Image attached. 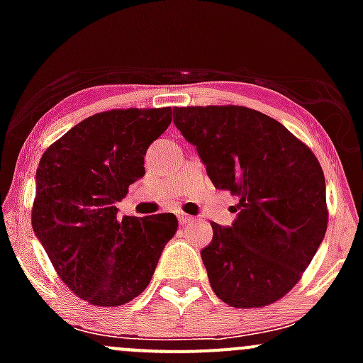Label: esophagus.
I'll return each mask as SVG.
<instances>
[{
	"label": "esophagus",
	"mask_w": 363,
	"mask_h": 363,
	"mask_svg": "<svg viewBox=\"0 0 363 363\" xmlns=\"http://www.w3.org/2000/svg\"><path fill=\"white\" fill-rule=\"evenodd\" d=\"M177 218H179V223H181V225H182V226L189 225V223H191V221H193V218H191V216L184 214V212H179V214H177Z\"/></svg>",
	"instance_id": "esophagus-1"
}]
</instances>
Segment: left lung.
I'll return each instance as SVG.
<instances>
[{
	"label": "left lung",
	"mask_w": 363,
	"mask_h": 363,
	"mask_svg": "<svg viewBox=\"0 0 363 363\" xmlns=\"http://www.w3.org/2000/svg\"><path fill=\"white\" fill-rule=\"evenodd\" d=\"M174 123L196 145L212 184L239 196L233 225L212 223V242L200 252L212 290L240 309L277 302L327 232L320 161L283 124L247 107H175Z\"/></svg>",
	"instance_id": "1"
}]
</instances>
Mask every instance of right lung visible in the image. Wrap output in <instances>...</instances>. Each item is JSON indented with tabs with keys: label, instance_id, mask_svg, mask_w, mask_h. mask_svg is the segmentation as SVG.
<instances>
[{
	"label": "right lung",
	"instance_id": "1",
	"mask_svg": "<svg viewBox=\"0 0 363 363\" xmlns=\"http://www.w3.org/2000/svg\"><path fill=\"white\" fill-rule=\"evenodd\" d=\"M170 123V107L94 113L40 160L33 230L61 281L93 306L117 307L140 295L177 232L172 212L119 219L116 207L144 177L147 147Z\"/></svg>",
	"mask_w": 363,
	"mask_h": 363
}]
</instances>
